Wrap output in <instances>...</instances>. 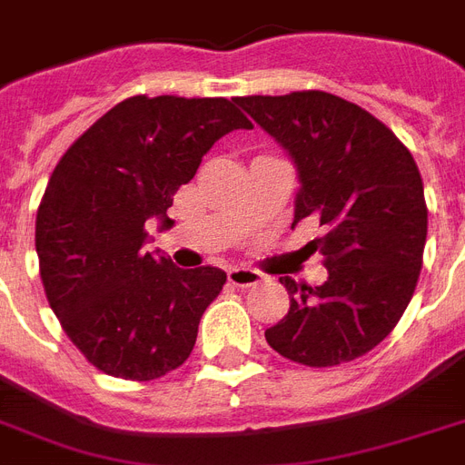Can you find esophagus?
<instances>
[{
	"label": "esophagus",
	"mask_w": 465,
	"mask_h": 465,
	"mask_svg": "<svg viewBox=\"0 0 465 465\" xmlns=\"http://www.w3.org/2000/svg\"><path fill=\"white\" fill-rule=\"evenodd\" d=\"M226 277L233 287H253V284L261 282V272L251 268H232L226 272Z\"/></svg>",
	"instance_id": "esophagus-1"
}]
</instances>
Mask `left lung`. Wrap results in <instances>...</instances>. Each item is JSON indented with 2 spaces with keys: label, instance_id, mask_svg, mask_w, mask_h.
Here are the masks:
<instances>
[{
  "label": "left lung",
  "instance_id": "left-lung-1",
  "mask_svg": "<svg viewBox=\"0 0 465 465\" xmlns=\"http://www.w3.org/2000/svg\"><path fill=\"white\" fill-rule=\"evenodd\" d=\"M236 104L297 163L294 224L323 226L309 248L323 253L328 280L309 287L280 277L290 311L265 340L304 367L357 360L396 328L418 287L427 241L418 163L381 120L325 91Z\"/></svg>",
  "mask_w": 465,
  "mask_h": 465
}]
</instances>
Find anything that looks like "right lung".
Listing matches in <instances>:
<instances>
[{"label": "right lung", "mask_w": 465, "mask_h": 465, "mask_svg": "<svg viewBox=\"0 0 465 465\" xmlns=\"http://www.w3.org/2000/svg\"><path fill=\"white\" fill-rule=\"evenodd\" d=\"M253 123L229 98L133 96L57 161L35 217L40 280L62 331L104 374L152 381L195 347L226 272L175 268L147 251L212 144Z\"/></svg>", "instance_id": "add662e5"}]
</instances>
